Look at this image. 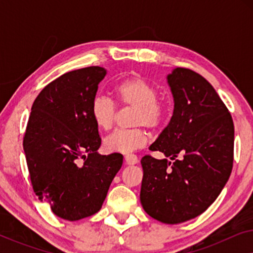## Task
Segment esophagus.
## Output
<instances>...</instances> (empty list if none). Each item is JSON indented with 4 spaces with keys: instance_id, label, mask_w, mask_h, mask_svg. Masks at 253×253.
I'll return each instance as SVG.
<instances>
[{
    "instance_id": "1",
    "label": "esophagus",
    "mask_w": 253,
    "mask_h": 253,
    "mask_svg": "<svg viewBox=\"0 0 253 253\" xmlns=\"http://www.w3.org/2000/svg\"><path fill=\"white\" fill-rule=\"evenodd\" d=\"M124 159H126V164L129 166L136 165L138 162V158L134 154H126V157H124Z\"/></svg>"
}]
</instances>
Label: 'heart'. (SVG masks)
I'll use <instances>...</instances> for the list:
<instances>
[{"label":"heart","instance_id":"1","mask_svg":"<svg viewBox=\"0 0 253 253\" xmlns=\"http://www.w3.org/2000/svg\"><path fill=\"white\" fill-rule=\"evenodd\" d=\"M114 94L119 103L133 108L131 119L133 126H147L157 129L166 115V106L157 100L158 91L151 83L139 76L124 78L114 87ZM116 107L105 96H96L91 105V117L99 130L108 131L116 120ZM146 131L136 127L131 130H117L103 140V148L109 153H131L147 143Z\"/></svg>","mask_w":253,"mask_h":253}]
</instances>
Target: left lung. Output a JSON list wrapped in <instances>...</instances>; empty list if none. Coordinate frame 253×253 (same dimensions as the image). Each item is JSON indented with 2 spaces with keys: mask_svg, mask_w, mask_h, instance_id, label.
I'll list each match as a JSON object with an SVG mask.
<instances>
[{
  "mask_svg": "<svg viewBox=\"0 0 253 253\" xmlns=\"http://www.w3.org/2000/svg\"><path fill=\"white\" fill-rule=\"evenodd\" d=\"M166 79L174 110L150 150L171 161L141 159L140 203L153 219L176 224L205 212L229 179L234 123L215 89L199 74L175 68Z\"/></svg>",
  "mask_w": 253,
  "mask_h": 253,
  "instance_id": "8db88e82",
  "label": "left lung"
}]
</instances>
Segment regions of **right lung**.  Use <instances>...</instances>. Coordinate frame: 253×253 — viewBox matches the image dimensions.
Here are the masks:
<instances>
[{"label": "right lung", "instance_id": "1", "mask_svg": "<svg viewBox=\"0 0 253 253\" xmlns=\"http://www.w3.org/2000/svg\"><path fill=\"white\" fill-rule=\"evenodd\" d=\"M101 67L78 69L55 79L34 100L23 146L33 190L68 221L101 209L123 155L100 154L91 105L106 77Z\"/></svg>", "mask_w": 253, "mask_h": 253}]
</instances>
